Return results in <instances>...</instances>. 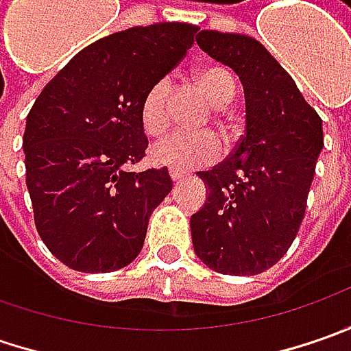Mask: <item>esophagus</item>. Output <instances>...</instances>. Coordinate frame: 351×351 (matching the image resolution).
I'll list each match as a JSON object with an SVG mask.
<instances>
[{"label": "esophagus", "instance_id": "obj_1", "mask_svg": "<svg viewBox=\"0 0 351 351\" xmlns=\"http://www.w3.org/2000/svg\"><path fill=\"white\" fill-rule=\"evenodd\" d=\"M169 178H171V182L180 183L183 182V180H187V178H189V173H187V171H183V169L171 168L169 169Z\"/></svg>", "mask_w": 351, "mask_h": 351}]
</instances>
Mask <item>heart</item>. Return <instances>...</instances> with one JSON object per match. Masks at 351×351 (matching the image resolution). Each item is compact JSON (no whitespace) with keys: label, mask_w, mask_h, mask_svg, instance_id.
<instances>
[{"label":"heart","mask_w":351,"mask_h":351,"mask_svg":"<svg viewBox=\"0 0 351 351\" xmlns=\"http://www.w3.org/2000/svg\"><path fill=\"white\" fill-rule=\"evenodd\" d=\"M197 86L213 105H224L234 95V84L223 68H205L197 74ZM169 82L166 77L154 82L141 103V121L148 134H160L169 125ZM223 154V142L210 132H176L158 141L150 150L154 164L178 169H195L213 164Z\"/></svg>","instance_id":"1"}]
</instances>
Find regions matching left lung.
Returning <instances> with one entry per match:
<instances>
[{
	"label": "left lung",
	"mask_w": 351,
	"mask_h": 351,
	"mask_svg": "<svg viewBox=\"0 0 351 351\" xmlns=\"http://www.w3.org/2000/svg\"><path fill=\"white\" fill-rule=\"evenodd\" d=\"M195 40L238 75L246 128L232 154L197 173L209 195L189 221L193 250L213 271L258 276L285 256L303 223L322 119L256 38L201 31Z\"/></svg>",
	"instance_id": "left-lung-1"
}]
</instances>
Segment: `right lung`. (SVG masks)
Wrapping results in <instances>:
<instances>
[{
  "mask_svg": "<svg viewBox=\"0 0 351 351\" xmlns=\"http://www.w3.org/2000/svg\"><path fill=\"white\" fill-rule=\"evenodd\" d=\"M199 31L156 23L103 36L48 82L23 134L36 230L64 265L109 274L141 254L148 221L171 191L168 168L128 171L148 148L141 103Z\"/></svg>",
  "mask_w": 351,
  "mask_h": 351,
  "instance_id": "obj_1",
  "label": "right lung"
}]
</instances>
